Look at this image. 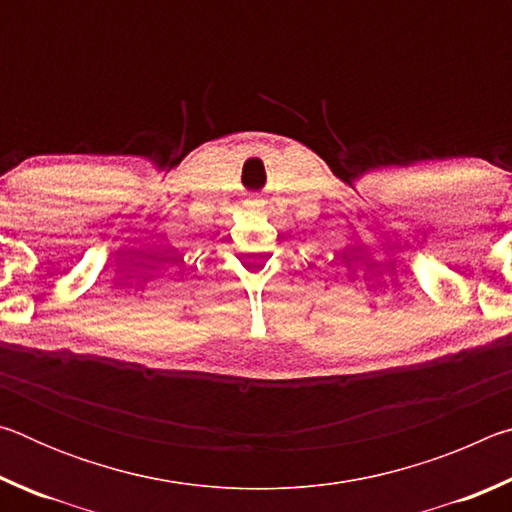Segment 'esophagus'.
Listing matches in <instances>:
<instances>
[{
  "label": "esophagus",
  "mask_w": 512,
  "mask_h": 512,
  "mask_svg": "<svg viewBox=\"0 0 512 512\" xmlns=\"http://www.w3.org/2000/svg\"><path fill=\"white\" fill-rule=\"evenodd\" d=\"M248 205H250V207H259V201H250Z\"/></svg>",
  "instance_id": "esophagus-1"
}]
</instances>
